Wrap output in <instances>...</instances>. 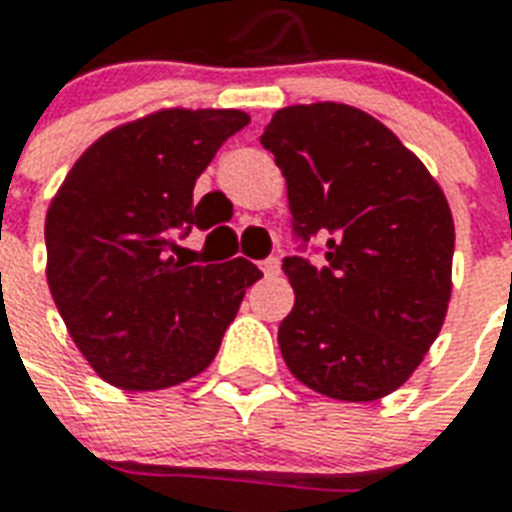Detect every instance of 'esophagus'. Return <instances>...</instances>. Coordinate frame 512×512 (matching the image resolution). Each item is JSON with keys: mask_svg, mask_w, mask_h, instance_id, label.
<instances>
[{"mask_svg": "<svg viewBox=\"0 0 512 512\" xmlns=\"http://www.w3.org/2000/svg\"><path fill=\"white\" fill-rule=\"evenodd\" d=\"M260 268H263L265 276H279V257H268L260 263Z\"/></svg>", "mask_w": 512, "mask_h": 512, "instance_id": "esophagus-1", "label": "esophagus"}]
</instances>
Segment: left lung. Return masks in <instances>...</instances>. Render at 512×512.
Returning a JSON list of instances; mask_svg holds the SVG:
<instances>
[{"label":"left lung","mask_w":512,"mask_h":512,"mask_svg":"<svg viewBox=\"0 0 512 512\" xmlns=\"http://www.w3.org/2000/svg\"><path fill=\"white\" fill-rule=\"evenodd\" d=\"M287 180L297 239L284 257L295 308L279 327L289 372L321 396L377 401L401 388L444 327L454 220L441 185L382 122L345 103L276 111L260 138Z\"/></svg>","instance_id":"obj_1"}]
</instances>
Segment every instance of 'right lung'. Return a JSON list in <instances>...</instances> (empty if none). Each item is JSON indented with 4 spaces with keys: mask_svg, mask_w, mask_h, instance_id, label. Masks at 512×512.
<instances>
[{
    "mask_svg": "<svg viewBox=\"0 0 512 512\" xmlns=\"http://www.w3.org/2000/svg\"><path fill=\"white\" fill-rule=\"evenodd\" d=\"M236 108H164L84 151L44 220L47 284L90 366L122 390H162L204 372L263 273L244 257L188 265L175 236L209 228L193 185L247 127Z\"/></svg>",
    "mask_w": 512,
    "mask_h": 512,
    "instance_id": "right-lung-1",
    "label": "right lung"
}]
</instances>
